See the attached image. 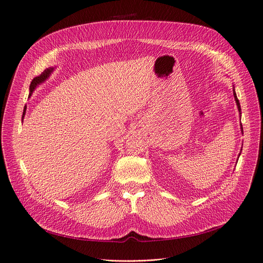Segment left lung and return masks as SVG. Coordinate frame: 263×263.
<instances>
[{"mask_svg": "<svg viewBox=\"0 0 263 263\" xmlns=\"http://www.w3.org/2000/svg\"><path fill=\"white\" fill-rule=\"evenodd\" d=\"M233 96H234V99H235V102H236V105H237V108H238L239 112H241V105H239V102H238V100H237V97H236V93H235V91H234V89H233ZM241 129H242V133H243V128H242V124H241ZM239 155H241V154H239Z\"/></svg>", "mask_w": 263, "mask_h": 263, "instance_id": "obj_1", "label": "left lung"}]
</instances>
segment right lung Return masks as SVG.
<instances>
[{"label": "right lung", "mask_w": 263, "mask_h": 263, "mask_svg": "<svg viewBox=\"0 0 263 263\" xmlns=\"http://www.w3.org/2000/svg\"><path fill=\"white\" fill-rule=\"evenodd\" d=\"M52 71H53V67L46 68V70H45L40 76H36V77L33 78V81L31 82V85H30V96L29 97H31L34 89H35L40 84H42V83H44L45 81H46V79L49 77V75L51 74ZM25 115H26V106H25V110H24V115H22V120H24Z\"/></svg>", "instance_id": "right-lung-1"}]
</instances>
